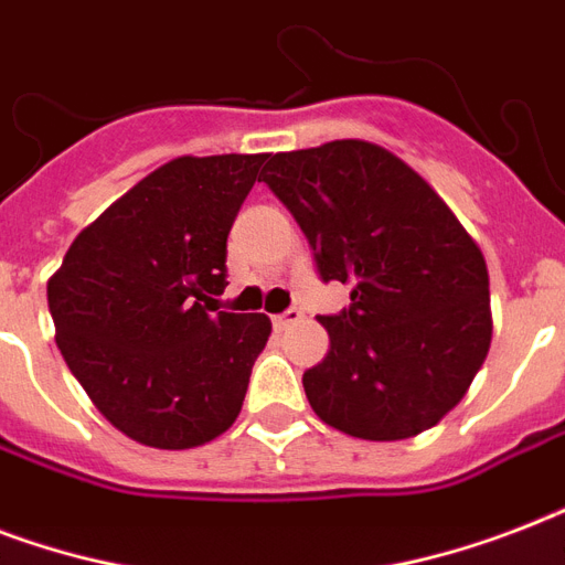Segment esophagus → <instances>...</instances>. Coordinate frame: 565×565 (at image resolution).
I'll use <instances>...</instances> for the list:
<instances>
[{
	"label": "esophagus",
	"mask_w": 565,
	"mask_h": 565,
	"mask_svg": "<svg viewBox=\"0 0 565 565\" xmlns=\"http://www.w3.org/2000/svg\"><path fill=\"white\" fill-rule=\"evenodd\" d=\"M301 319V310L290 308V310H284V313H278V317H273V326L278 328V331H284L287 326H292V322H299Z\"/></svg>",
	"instance_id": "esophagus-1"
}]
</instances>
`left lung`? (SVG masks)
Listing matches in <instances>:
<instances>
[{
  "label": "left lung",
  "mask_w": 565,
  "mask_h": 565,
  "mask_svg": "<svg viewBox=\"0 0 565 565\" xmlns=\"http://www.w3.org/2000/svg\"><path fill=\"white\" fill-rule=\"evenodd\" d=\"M264 181L305 231L322 281L352 305L322 317L331 349L301 384L319 419L393 443L463 398L492 340L481 248L419 172L366 140L266 154Z\"/></svg>",
  "instance_id": "obj_1"
}]
</instances>
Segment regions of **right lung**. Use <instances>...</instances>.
Returning a JSON list of instances; mask_svg holds the SVG:
<instances>
[{"label": "right lung", "instance_id": "obj_1", "mask_svg": "<svg viewBox=\"0 0 565 565\" xmlns=\"http://www.w3.org/2000/svg\"><path fill=\"white\" fill-rule=\"evenodd\" d=\"M266 154H181L66 248L46 284L55 343L96 411L140 446L195 448L234 425L266 313H225V239Z\"/></svg>", "mask_w": 565, "mask_h": 565}]
</instances>
